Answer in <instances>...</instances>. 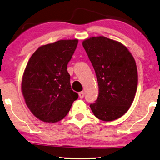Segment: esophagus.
Wrapping results in <instances>:
<instances>
[{
  "instance_id": "obj_1",
  "label": "esophagus",
  "mask_w": 160,
  "mask_h": 160,
  "mask_svg": "<svg viewBox=\"0 0 160 160\" xmlns=\"http://www.w3.org/2000/svg\"><path fill=\"white\" fill-rule=\"evenodd\" d=\"M79 97L80 98H83V97H84V92L83 91H81L79 93Z\"/></svg>"
}]
</instances>
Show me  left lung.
Masks as SVG:
<instances>
[{
    "instance_id": "left-lung-1",
    "label": "left lung",
    "mask_w": 160,
    "mask_h": 160,
    "mask_svg": "<svg viewBox=\"0 0 160 160\" xmlns=\"http://www.w3.org/2000/svg\"><path fill=\"white\" fill-rule=\"evenodd\" d=\"M96 72L98 96L90 107L104 122L121 118L133 102L138 86V71L133 57L121 42L104 36L82 41Z\"/></svg>"
}]
</instances>
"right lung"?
I'll return each mask as SVG.
<instances>
[{
    "instance_id": "right-lung-1",
    "label": "right lung",
    "mask_w": 160,
    "mask_h": 160,
    "mask_svg": "<svg viewBox=\"0 0 160 160\" xmlns=\"http://www.w3.org/2000/svg\"><path fill=\"white\" fill-rule=\"evenodd\" d=\"M78 42V39H68L43 45L27 64L22 78V93L30 112L42 122L62 120L78 98L72 90L67 69Z\"/></svg>"
}]
</instances>
